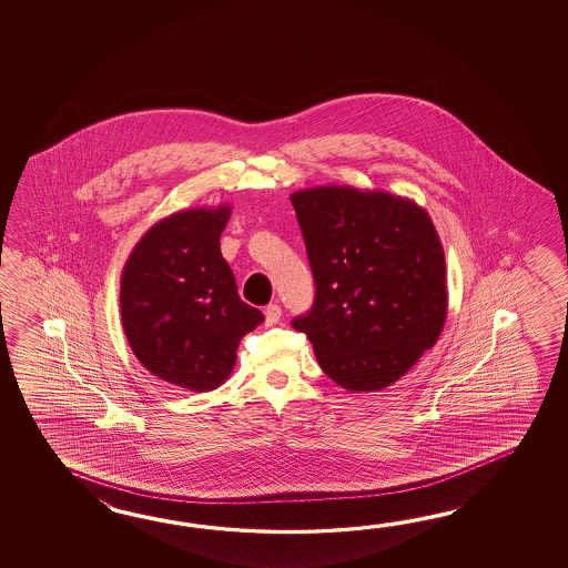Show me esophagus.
<instances>
[{"label":"esophagus","instance_id":"esophagus-1","mask_svg":"<svg viewBox=\"0 0 568 568\" xmlns=\"http://www.w3.org/2000/svg\"><path fill=\"white\" fill-rule=\"evenodd\" d=\"M264 314H266L267 326L276 325L280 321V316H282V308H280L278 304H267Z\"/></svg>","mask_w":568,"mask_h":568}]
</instances>
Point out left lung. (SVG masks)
Segmentation results:
<instances>
[{"label": "left lung", "mask_w": 568, "mask_h": 568, "mask_svg": "<svg viewBox=\"0 0 568 568\" xmlns=\"http://www.w3.org/2000/svg\"><path fill=\"white\" fill-rule=\"evenodd\" d=\"M314 302L292 321L349 392L398 382L447 318V266L426 211L394 194L318 186L292 194Z\"/></svg>", "instance_id": "obj_1"}]
</instances>
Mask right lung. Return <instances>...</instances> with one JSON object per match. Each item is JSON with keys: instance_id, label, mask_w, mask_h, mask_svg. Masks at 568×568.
<instances>
[{"instance_id": "obj_1", "label": "right lung", "mask_w": 568, "mask_h": 568, "mask_svg": "<svg viewBox=\"0 0 568 568\" xmlns=\"http://www.w3.org/2000/svg\"><path fill=\"white\" fill-rule=\"evenodd\" d=\"M230 206L191 209L158 221L121 274V323L133 355L174 386H221L237 345L264 314L237 294L219 237Z\"/></svg>"}]
</instances>
